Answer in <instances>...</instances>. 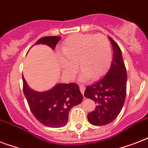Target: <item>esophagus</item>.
Wrapping results in <instances>:
<instances>
[{
	"mask_svg": "<svg viewBox=\"0 0 148 148\" xmlns=\"http://www.w3.org/2000/svg\"><path fill=\"white\" fill-rule=\"evenodd\" d=\"M80 90H81V92L82 95H84V90H85V87L84 85H81L80 86Z\"/></svg>",
	"mask_w": 148,
	"mask_h": 148,
	"instance_id": "obj_1",
	"label": "esophagus"
}]
</instances>
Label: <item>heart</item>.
<instances>
[{"mask_svg": "<svg viewBox=\"0 0 148 148\" xmlns=\"http://www.w3.org/2000/svg\"><path fill=\"white\" fill-rule=\"evenodd\" d=\"M60 64L67 76L73 77L77 70V61L83 73L80 80L97 79L103 75L111 60L109 40L103 34H75L67 37L60 49Z\"/></svg>", "mask_w": 148, "mask_h": 148, "instance_id": "1", "label": "heart"}]
</instances>
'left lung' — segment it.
<instances>
[{
	"label": "left lung",
	"instance_id": "1",
	"mask_svg": "<svg viewBox=\"0 0 148 148\" xmlns=\"http://www.w3.org/2000/svg\"><path fill=\"white\" fill-rule=\"evenodd\" d=\"M114 57L110 69L97 83L88 86L84 97L96 102L95 110L88 114V121L95 126L110 124L121 112L124 106L127 89V71L121 51L110 37Z\"/></svg>",
	"mask_w": 148,
	"mask_h": 148
}]
</instances>
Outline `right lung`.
Segmentation results:
<instances>
[{"instance_id": "1", "label": "right lung", "mask_w": 148, "mask_h": 148, "mask_svg": "<svg viewBox=\"0 0 148 148\" xmlns=\"http://www.w3.org/2000/svg\"><path fill=\"white\" fill-rule=\"evenodd\" d=\"M60 40V37L48 36L39 39L35 45H46L53 50ZM22 79L24 94L31 112L38 121L49 127L65 126L70 110L83 101L76 84H57L50 90L36 91L27 85L24 76Z\"/></svg>"}]
</instances>
